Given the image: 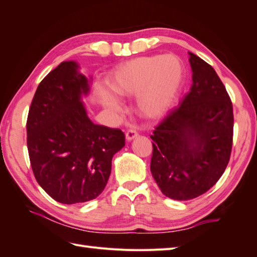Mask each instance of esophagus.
Listing matches in <instances>:
<instances>
[{
  "mask_svg": "<svg viewBox=\"0 0 257 257\" xmlns=\"http://www.w3.org/2000/svg\"><path fill=\"white\" fill-rule=\"evenodd\" d=\"M138 135H139L138 131L134 130V128H130V130L126 131V134H125V138H126L127 141H132L133 139L138 138Z\"/></svg>",
  "mask_w": 257,
  "mask_h": 257,
  "instance_id": "obj_1",
  "label": "esophagus"
}]
</instances>
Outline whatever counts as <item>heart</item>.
Segmentation results:
<instances>
[{"label": "heart", "mask_w": 257, "mask_h": 257, "mask_svg": "<svg viewBox=\"0 0 257 257\" xmlns=\"http://www.w3.org/2000/svg\"><path fill=\"white\" fill-rule=\"evenodd\" d=\"M184 66L174 55H155L134 58L115 68L109 78V87L119 98L139 95L136 109L142 116L156 118L166 113L178 95ZM98 95L107 109L121 111L118 100L104 89Z\"/></svg>", "instance_id": "heart-1"}]
</instances>
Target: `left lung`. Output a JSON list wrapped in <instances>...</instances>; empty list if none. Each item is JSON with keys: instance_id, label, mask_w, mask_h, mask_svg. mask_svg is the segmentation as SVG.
<instances>
[{"instance_id": "8db88e82", "label": "left lung", "mask_w": 257, "mask_h": 257, "mask_svg": "<svg viewBox=\"0 0 257 257\" xmlns=\"http://www.w3.org/2000/svg\"><path fill=\"white\" fill-rule=\"evenodd\" d=\"M190 91L154 130L151 172L165 196L190 200L212 188L229 164L233 106L215 70L189 53Z\"/></svg>"}]
</instances>
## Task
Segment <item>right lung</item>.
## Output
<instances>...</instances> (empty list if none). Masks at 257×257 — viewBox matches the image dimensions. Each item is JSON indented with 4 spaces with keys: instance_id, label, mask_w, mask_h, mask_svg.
Listing matches in <instances>:
<instances>
[{
    "instance_id": "obj_1",
    "label": "right lung",
    "mask_w": 257,
    "mask_h": 257,
    "mask_svg": "<svg viewBox=\"0 0 257 257\" xmlns=\"http://www.w3.org/2000/svg\"><path fill=\"white\" fill-rule=\"evenodd\" d=\"M75 61L45 77L28 111L27 148L34 176L60 203L90 201L104 190L112 157L125 145L119 128L91 122L81 102L88 79Z\"/></svg>"
}]
</instances>
